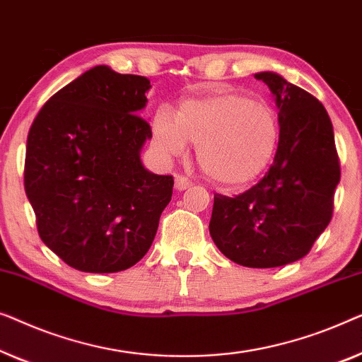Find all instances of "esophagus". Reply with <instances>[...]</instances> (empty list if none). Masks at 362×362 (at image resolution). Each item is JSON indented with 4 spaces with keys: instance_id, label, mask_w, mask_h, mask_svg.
<instances>
[{
    "instance_id": "esophagus-1",
    "label": "esophagus",
    "mask_w": 362,
    "mask_h": 362,
    "mask_svg": "<svg viewBox=\"0 0 362 362\" xmlns=\"http://www.w3.org/2000/svg\"><path fill=\"white\" fill-rule=\"evenodd\" d=\"M190 185H192V180L188 179V177H185V175H175V188L179 192L185 190V188H188Z\"/></svg>"
}]
</instances>
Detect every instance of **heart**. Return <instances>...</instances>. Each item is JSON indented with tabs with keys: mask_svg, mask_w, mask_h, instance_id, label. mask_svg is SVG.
Segmentation results:
<instances>
[{
	"mask_svg": "<svg viewBox=\"0 0 362 362\" xmlns=\"http://www.w3.org/2000/svg\"><path fill=\"white\" fill-rule=\"evenodd\" d=\"M152 142L165 157L180 156L187 141L211 180L241 185L256 179L276 154L279 118L271 106L243 93L185 100L175 116L160 106L151 123Z\"/></svg>",
	"mask_w": 362,
	"mask_h": 362,
	"instance_id": "obj_1",
	"label": "heart"
}]
</instances>
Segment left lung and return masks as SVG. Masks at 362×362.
I'll return each instance as SVG.
<instances>
[{"label": "left lung", "mask_w": 362, "mask_h": 362, "mask_svg": "<svg viewBox=\"0 0 362 362\" xmlns=\"http://www.w3.org/2000/svg\"><path fill=\"white\" fill-rule=\"evenodd\" d=\"M279 110V146L271 169L236 197L215 195L210 234L239 266L269 269L307 256L333 216L339 159L325 106L281 75H254Z\"/></svg>", "instance_id": "8db88e82"}]
</instances>
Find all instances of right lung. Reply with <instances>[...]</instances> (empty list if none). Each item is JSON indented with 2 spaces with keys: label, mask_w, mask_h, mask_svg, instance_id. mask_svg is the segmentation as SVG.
I'll use <instances>...</instances> for the list:
<instances>
[{
  "label": "right lung",
  "mask_w": 362,
  "mask_h": 362,
  "mask_svg": "<svg viewBox=\"0 0 362 362\" xmlns=\"http://www.w3.org/2000/svg\"><path fill=\"white\" fill-rule=\"evenodd\" d=\"M149 88L146 77L96 65L50 96L29 129L24 188L39 236L77 271L139 262L172 198L174 177L141 162L152 131L137 113Z\"/></svg>",
  "instance_id": "right-lung-1"
}]
</instances>
